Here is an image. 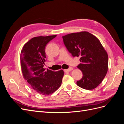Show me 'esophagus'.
<instances>
[{
	"mask_svg": "<svg viewBox=\"0 0 124 124\" xmlns=\"http://www.w3.org/2000/svg\"><path fill=\"white\" fill-rule=\"evenodd\" d=\"M73 70V68L72 67H70L69 69H65L63 70V71H65V72H69V71L72 70Z\"/></svg>",
	"mask_w": 124,
	"mask_h": 124,
	"instance_id": "esophagus-1",
	"label": "esophagus"
}]
</instances>
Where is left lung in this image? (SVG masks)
Wrapping results in <instances>:
<instances>
[{
    "label": "left lung",
    "instance_id": "1",
    "mask_svg": "<svg viewBox=\"0 0 124 124\" xmlns=\"http://www.w3.org/2000/svg\"><path fill=\"white\" fill-rule=\"evenodd\" d=\"M63 43L73 57H79L77 67L83 77L77 82L79 87L87 90L96 88L106 76L108 56L99 39L87 31L72 33L62 36Z\"/></svg>",
    "mask_w": 124,
    "mask_h": 124
}]
</instances>
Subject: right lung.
Here are the masks:
<instances>
[{
	"mask_svg": "<svg viewBox=\"0 0 124 124\" xmlns=\"http://www.w3.org/2000/svg\"><path fill=\"white\" fill-rule=\"evenodd\" d=\"M56 35L34 37L26 43L21 52V65L23 77L35 91L49 95L61 86L62 70L53 71L43 68L46 60L45 47Z\"/></svg>",
	"mask_w": 124,
	"mask_h": 124,
	"instance_id": "1",
	"label": "right lung"
}]
</instances>
